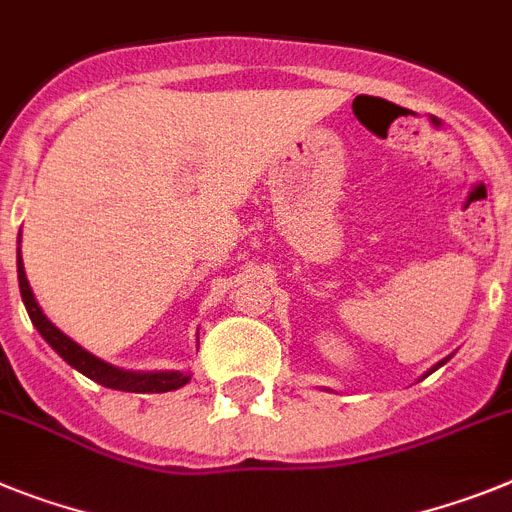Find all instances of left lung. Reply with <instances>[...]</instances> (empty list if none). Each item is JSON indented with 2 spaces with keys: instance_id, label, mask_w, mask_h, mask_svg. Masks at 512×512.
<instances>
[{
  "instance_id": "left-lung-1",
  "label": "left lung",
  "mask_w": 512,
  "mask_h": 512,
  "mask_svg": "<svg viewBox=\"0 0 512 512\" xmlns=\"http://www.w3.org/2000/svg\"><path fill=\"white\" fill-rule=\"evenodd\" d=\"M443 362H445V360H443ZM443 362H440V365H443ZM440 365H438V368H440Z\"/></svg>"
}]
</instances>
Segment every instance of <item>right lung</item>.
Here are the masks:
<instances>
[{
    "label": "right lung",
    "mask_w": 512,
    "mask_h": 512,
    "mask_svg": "<svg viewBox=\"0 0 512 512\" xmlns=\"http://www.w3.org/2000/svg\"><path fill=\"white\" fill-rule=\"evenodd\" d=\"M17 279H20L23 303L25 308H28V316L30 321H33V326L38 329V334L56 349V355L64 357L74 370H80V373L87 375L90 381L100 383V386L106 388H116V391L131 393H165L176 391V388L189 383V375L183 373H126V370L113 368L108 362L98 360V357L90 355L87 349H82L80 344L72 342L67 334H61L54 323L43 316V310L38 308L36 298H33V290H30L28 285V277H25L23 259H20V256H17Z\"/></svg>",
    "instance_id": "1"
}]
</instances>
